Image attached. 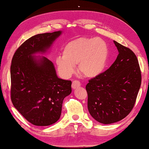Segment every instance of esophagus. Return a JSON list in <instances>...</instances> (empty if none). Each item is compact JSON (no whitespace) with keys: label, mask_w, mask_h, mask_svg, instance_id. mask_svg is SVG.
Returning <instances> with one entry per match:
<instances>
[{"label":"esophagus","mask_w":149,"mask_h":149,"mask_svg":"<svg viewBox=\"0 0 149 149\" xmlns=\"http://www.w3.org/2000/svg\"><path fill=\"white\" fill-rule=\"evenodd\" d=\"M81 86L80 82L78 80H74L72 81V87L73 89H75L77 87H79Z\"/></svg>","instance_id":"34e87169"}]
</instances>
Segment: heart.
Instances as JSON below:
<instances>
[{
  "label": "heart",
  "instance_id": "b5f03b06",
  "mask_svg": "<svg viewBox=\"0 0 149 149\" xmlns=\"http://www.w3.org/2000/svg\"><path fill=\"white\" fill-rule=\"evenodd\" d=\"M109 55V48L104 40L96 37L75 39L65 46L63 55L56 58L57 70L63 77H70L78 64L84 76L95 77L101 74Z\"/></svg>",
  "mask_w": 149,
  "mask_h": 149
}]
</instances>
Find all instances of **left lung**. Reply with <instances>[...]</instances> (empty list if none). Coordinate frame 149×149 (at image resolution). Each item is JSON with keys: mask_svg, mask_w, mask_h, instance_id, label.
Instances as JSON below:
<instances>
[{"mask_svg": "<svg viewBox=\"0 0 149 149\" xmlns=\"http://www.w3.org/2000/svg\"><path fill=\"white\" fill-rule=\"evenodd\" d=\"M119 54L111 66L86 86L91 116L104 124L125 118L134 106L141 85V72L134 53L114 41Z\"/></svg>", "mask_w": 149, "mask_h": 149, "instance_id": "obj_1", "label": "left lung"}]
</instances>
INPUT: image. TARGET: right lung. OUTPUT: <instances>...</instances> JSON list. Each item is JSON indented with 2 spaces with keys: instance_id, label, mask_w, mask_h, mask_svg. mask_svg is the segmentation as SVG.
<instances>
[{
  "instance_id": "1",
  "label": "right lung",
  "mask_w": 149,
  "mask_h": 149,
  "mask_svg": "<svg viewBox=\"0 0 149 149\" xmlns=\"http://www.w3.org/2000/svg\"><path fill=\"white\" fill-rule=\"evenodd\" d=\"M61 31L39 33L17 49L11 65V99L13 106L33 125L47 126L56 122L63 100L72 93V81L58 78L54 65L45 53Z\"/></svg>"
}]
</instances>
